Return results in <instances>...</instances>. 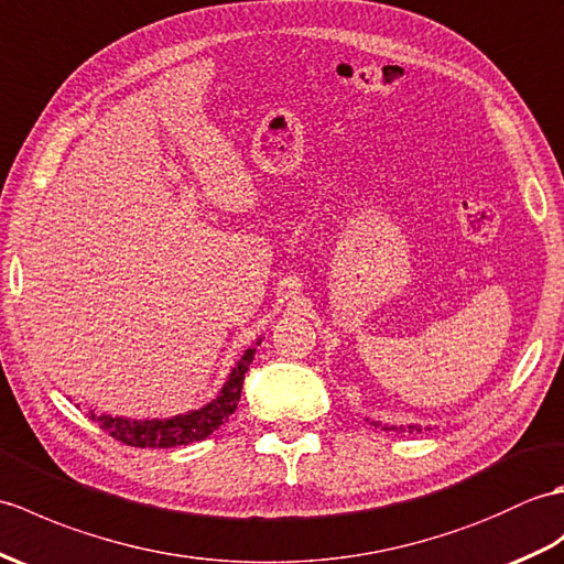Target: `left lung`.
<instances>
[{
	"label": "left lung",
	"mask_w": 564,
	"mask_h": 564,
	"mask_svg": "<svg viewBox=\"0 0 564 564\" xmlns=\"http://www.w3.org/2000/svg\"><path fill=\"white\" fill-rule=\"evenodd\" d=\"M373 427H381V430H386V432H422V427L420 424H408V427H403V424H398V427H393V424H381V422H371ZM430 430V427H427Z\"/></svg>",
	"instance_id": "1"
}]
</instances>
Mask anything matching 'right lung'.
<instances>
[{"mask_svg": "<svg viewBox=\"0 0 564 564\" xmlns=\"http://www.w3.org/2000/svg\"><path fill=\"white\" fill-rule=\"evenodd\" d=\"M258 345L260 340H256L253 347H248L241 355V359L236 361L227 381H224V386L219 388V393L195 410H187V412H181V415H171V417H154V420H132L122 415L112 417V415H106V412H94V410L86 412V415H89L98 427L106 430L110 436H116L118 442L128 446L171 448V446H183V444L205 440V436H209L212 432H217L221 424L231 417L236 405H239L246 371L256 357Z\"/></svg>", "mask_w": 564, "mask_h": 564, "instance_id": "1", "label": "right lung"}]
</instances>
